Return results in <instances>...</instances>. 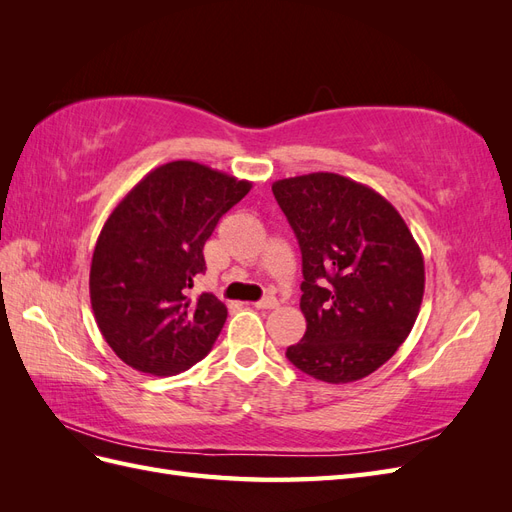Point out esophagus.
Returning a JSON list of instances; mask_svg holds the SVG:
<instances>
[{
	"label": "esophagus",
	"instance_id": "34e87169",
	"mask_svg": "<svg viewBox=\"0 0 512 512\" xmlns=\"http://www.w3.org/2000/svg\"><path fill=\"white\" fill-rule=\"evenodd\" d=\"M254 305H256L258 309H275V307H277V299H275V297H271V294H269V297L256 301Z\"/></svg>",
	"mask_w": 512,
	"mask_h": 512
}]
</instances>
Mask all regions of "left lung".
<instances>
[{
    "instance_id": "1",
    "label": "left lung",
    "mask_w": 512,
    "mask_h": 512,
    "mask_svg": "<svg viewBox=\"0 0 512 512\" xmlns=\"http://www.w3.org/2000/svg\"><path fill=\"white\" fill-rule=\"evenodd\" d=\"M301 247L307 331L288 361L322 382L361 380L410 335L425 262L404 218L376 190L335 173L273 183Z\"/></svg>"
}]
</instances>
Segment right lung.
<instances>
[{
	"label": "right lung",
	"instance_id": "obj_1",
	"mask_svg": "<svg viewBox=\"0 0 512 512\" xmlns=\"http://www.w3.org/2000/svg\"><path fill=\"white\" fill-rule=\"evenodd\" d=\"M252 183L192 160L153 168L121 198L100 232L89 271L91 309L119 359L175 376L205 359L228 309L190 297L205 273L203 247Z\"/></svg>",
	"mask_w": 512,
	"mask_h": 512
}]
</instances>
